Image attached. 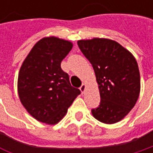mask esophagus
<instances>
[{"mask_svg":"<svg viewBox=\"0 0 153 153\" xmlns=\"http://www.w3.org/2000/svg\"><path fill=\"white\" fill-rule=\"evenodd\" d=\"M86 88H87V85H86V84H82L81 87L79 88V89H80V91H81L82 94L86 91Z\"/></svg>","mask_w":153,"mask_h":153,"instance_id":"esophagus-1","label":"esophagus"}]
</instances>
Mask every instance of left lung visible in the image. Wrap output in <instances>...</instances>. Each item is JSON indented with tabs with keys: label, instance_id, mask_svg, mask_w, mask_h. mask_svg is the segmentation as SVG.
<instances>
[{
	"label": "left lung",
	"instance_id": "left-lung-1",
	"mask_svg": "<svg viewBox=\"0 0 153 153\" xmlns=\"http://www.w3.org/2000/svg\"><path fill=\"white\" fill-rule=\"evenodd\" d=\"M78 46L92 65L100 93V105L91 111L97 120L114 124L135 106L140 94V73L135 56L115 41L79 40Z\"/></svg>",
	"mask_w": 153,
	"mask_h": 153
}]
</instances>
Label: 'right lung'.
Instances as JSON below:
<instances>
[{
	"instance_id": "right-lung-1",
	"label": "right lung",
	"mask_w": 153,
	"mask_h": 153,
	"mask_svg": "<svg viewBox=\"0 0 153 153\" xmlns=\"http://www.w3.org/2000/svg\"><path fill=\"white\" fill-rule=\"evenodd\" d=\"M70 41L44 37L24 60L17 79V92L27 112L40 122L56 125L80 94L61 69L62 60L73 48Z\"/></svg>"
}]
</instances>
